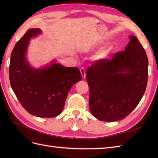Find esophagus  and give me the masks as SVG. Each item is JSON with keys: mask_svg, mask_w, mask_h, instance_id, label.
<instances>
[{"mask_svg": "<svg viewBox=\"0 0 158 158\" xmlns=\"http://www.w3.org/2000/svg\"><path fill=\"white\" fill-rule=\"evenodd\" d=\"M79 70H80V73H81V75H82V77L83 79H85V75H86L85 69L84 68H81Z\"/></svg>", "mask_w": 158, "mask_h": 158, "instance_id": "34e87169", "label": "esophagus"}]
</instances>
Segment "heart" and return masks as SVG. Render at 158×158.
<instances>
[{
	"instance_id": "b5f03b06",
	"label": "heart",
	"mask_w": 158,
	"mask_h": 158,
	"mask_svg": "<svg viewBox=\"0 0 158 158\" xmlns=\"http://www.w3.org/2000/svg\"><path fill=\"white\" fill-rule=\"evenodd\" d=\"M110 53L109 50H104V51L100 52L99 54L97 56V59L98 60H104L108 58Z\"/></svg>"
}]
</instances>
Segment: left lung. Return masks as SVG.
<instances>
[{
	"label": "left lung",
	"instance_id": "left-lung-1",
	"mask_svg": "<svg viewBox=\"0 0 158 158\" xmlns=\"http://www.w3.org/2000/svg\"><path fill=\"white\" fill-rule=\"evenodd\" d=\"M125 51L111 60H97L89 67L86 79L89 88V110L104 122L123 119L143 98L148 80V58L135 36H129Z\"/></svg>",
	"mask_w": 158,
	"mask_h": 158
}]
</instances>
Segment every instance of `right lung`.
Masks as SVG:
<instances>
[{
	"label": "right lung",
	"mask_w": 158,
	"mask_h": 158,
	"mask_svg": "<svg viewBox=\"0 0 158 158\" xmlns=\"http://www.w3.org/2000/svg\"><path fill=\"white\" fill-rule=\"evenodd\" d=\"M39 28L29 29L13 48L9 69V80L17 98L26 111L39 117H54L62 113L71 87L82 79L77 67H66L56 60L40 69L30 64L26 53Z\"/></svg>",
	"instance_id": "1"
}]
</instances>
